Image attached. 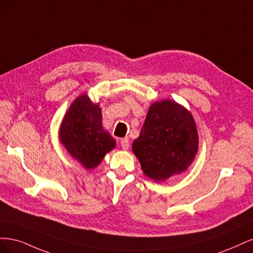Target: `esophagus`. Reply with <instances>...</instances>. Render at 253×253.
<instances>
[{"instance_id":"1","label":"esophagus","mask_w":253,"mask_h":253,"mask_svg":"<svg viewBox=\"0 0 253 253\" xmlns=\"http://www.w3.org/2000/svg\"><path fill=\"white\" fill-rule=\"evenodd\" d=\"M120 145H121V148L124 149L125 151H126V150L128 149V147H129V141H128L127 137H126V138H122V139L120 140Z\"/></svg>"}]
</instances>
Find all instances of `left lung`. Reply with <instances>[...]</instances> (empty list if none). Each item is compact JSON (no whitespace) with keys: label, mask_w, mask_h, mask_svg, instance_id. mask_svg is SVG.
Returning a JSON list of instances; mask_svg holds the SVG:
<instances>
[{"label":"left lung","mask_w":253,"mask_h":253,"mask_svg":"<svg viewBox=\"0 0 253 253\" xmlns=\"http://www.w3.org/2000/svg\"><path fill=\"white\" fill-rule=\"evenodd\" d=\"M132 150L143 174L156 182L186 172L198 151L194 117L171 99L152 103Z\"/></svg>","instance_id":"8db88e82"}]
</instances>
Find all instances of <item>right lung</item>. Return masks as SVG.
I'll return each instance as SVG.
<instances>
[{
  "mask_svg": "<svg viewBox=\"0 0 253 253\" xmlns=\"http://www.w3.org/2000/svg\"><path fill=\"white\" fill-rule=\"evenodd\" d=\"M59 140L86 170L101 164L116 148V140L102 126V111L86 94L79 95L68 108L59 127Z\"/></svg>",
  "mask_w": 253,
  "mask_h": 253,
  "instance_id": "right-lung-1",
  "label": "right lung"
}]
</instances>
